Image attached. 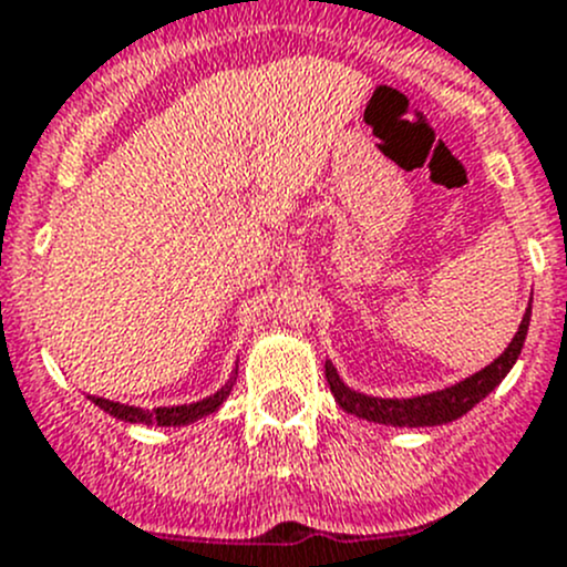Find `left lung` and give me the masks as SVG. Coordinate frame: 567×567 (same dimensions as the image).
Segmentation results:
<instances>
[{"label": "left lung", "instance_id": "obj_1", "mask_svg": "<svg viewBox=\"0 0 567 567\" xmlns=\"http://www.w3.org/2000/svg\"><path fill=\"white\" fill-rule=\"evenodd\" d=\"M529 317H532V303L529 311L523 315L520 328H517L515 339L509 342V348L487 364L484 370H478L476 375L471 379L460 381V384L449 386V390L431 392V395H417V398H370L361 395V392L348 390L342 384V379L337 375L331 361H326V379L328 386H331L333 398H337L339 406L344 409L348 414H355L361 420H373V423H384V425H442L451 423V420L462 417L465 412H471L482 398H487L495 386L504 381V375L509 373L512 364L517 361L523 350V339H526V331H529Z\"/></svg>", "mask_w": 567, "mask_h": 567}]
</instances>
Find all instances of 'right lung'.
<instances>
[{
  "mask_svg": "<svg viewBox=\"0 0 567 567\" xmlns=\"http://www.w3.org/2000/svg\"><path fill=\"white\" fill-rule=\"evenodd\" d=\"M230 384L225 390H219L217 395L206 398V401H197V403H188V406H161V409H144L138 406H125V403H113L105 401V398H91L102 412L113 414V417L125 420V423H147V425H183V423H194V420L206 417V414L217 412L223 406V401L228 398Z\"/></svg>",
  "mask_w": 567,
  "mask_h": 567,
  "instance_id": "add662e5",
  "label": "right lung"
}]
</instances>
